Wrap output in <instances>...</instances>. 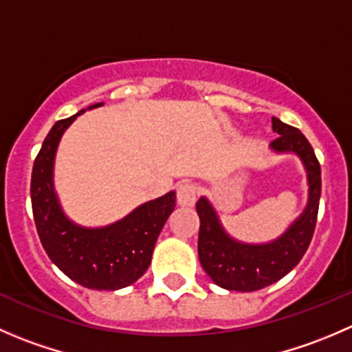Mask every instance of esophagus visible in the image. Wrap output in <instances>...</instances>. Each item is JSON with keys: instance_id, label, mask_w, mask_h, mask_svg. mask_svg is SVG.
Listing matches in <instances>:
<instances>
[{"instance_id": "34e87169", "label": "esophagus", "mask_w": 352, "mask_h": 352, "mask_svg": "<svg viewBox=\"0 0 352 352\" xmlns=\"http://www.w3.org/2000/svg\"><path fill=\"white\" fill-rule=\"evenodd\" d=\"M197 199V187L194 184L186 182L180 184L179 189H177V202L179 206H184V208H192L196 204Z\"/></svg>"}]
</instances>
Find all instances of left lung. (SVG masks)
Wrapping results in <instances>:
<instances>
[{
    "label": "left lung",
    "mask_w": 352,
    "mask_h": 352,
    "mask_svg": "<svg viewBox=\"0 0 352 352\" xmlns=\"http://www.w3.org/2000/svg\"><path fill=\"white\" fill-rule=\"evenodd\" d=\"M272 129L279 134L271 146L276 151H294L308 172L310 199L303 214L276 242L245 245L230 239L221 228L214 209L204 197L196 204L199 214V261L206 274L230 291H257L285 278L307 252L317 225L322 192L320 163L305 134L296 127L272 117Z\"/></svg>",
    "instance_id": "1"
}]
</instances>
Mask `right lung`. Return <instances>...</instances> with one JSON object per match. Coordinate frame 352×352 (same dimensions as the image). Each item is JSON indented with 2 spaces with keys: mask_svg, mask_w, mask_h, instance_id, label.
Returning a JSON list of instances; mask_svg holds the SVG:
<instances>
[{
  "mask_svg": "<svg viewBox=\"0 0 352 352\" xmlns=\"http://www.w3.org/2000/svg\"><path fill=\"white\" fill-rule=\"evenodd\" d=\"M83 112L58 120L45 136L32 168V212L42 247L67 278L88 289L113 291L136 283L150 267L156 239L175 208V192L140 206L105 228L73 225L56 199L52 165L63 133Z\"/></svg>",
  "mask_w": 352,
  "mask_h": 352,
  "instance_id": "1",
  "label": "right lung"
}]
</instances>
